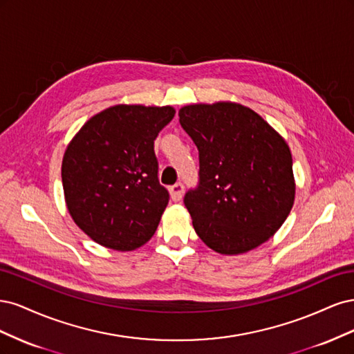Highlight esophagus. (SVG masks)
Wrapping results in <instances>:
<instances>
[{"label": "esophagus", "mask_w": 354, "mask_h": 354, "mask_svg": "<svg viewBox=\"0 0 354 354\" xmlns=\"http://www.w3.org/2000/svg\"><path fill=\"white\" fill-rule=\"evenodd\" d=\"M169 194H171V199H173L174 202H180L181 199H183V194H185V186L183 183H176L174 186H171L169 189Z\"/></svg>", "instance_id": "34e87169"}]
</instances>
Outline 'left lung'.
I'll use <instances>...</instances> for the list:
<instances>
[{
  "instance_id": "8db88e82",
  "label": "left lung",
  "mask_w": 354,
  "mask_h": 354,
  "mask_svg": "<svg viewBox=\"0 0 354 354\" xmlns=\"http://www.w3.org/2000/svg\"><path fill=\"white\" fill-rule=\"evenodd\" d=\"M178 116L199 151V183L185 195L198 236L226 255L269 241L295 198L292 155L283 137L239 103L189 104Z\"/></svg>"
}]
</instances>
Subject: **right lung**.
I'll return each instance as SVG.
<instances>
[{
  "label": "right lung",
  "instance_id": "add662e5",
  "mask_svg": "<svg viewBox=\"0 0 354 354\" xmlns=\"http://www.w3.org/2000/svg\"><path fill=\"white\" fill-rule=\"evenodd\" d=\"M174 115L171 106L116 104L90 118L68 145L66 207L94 242L133 251L153 236L169 199L158 180L153 142Z\"/></svg>",
  "mask_w": 354,
  "mask_h": 354
}]
</instances>
